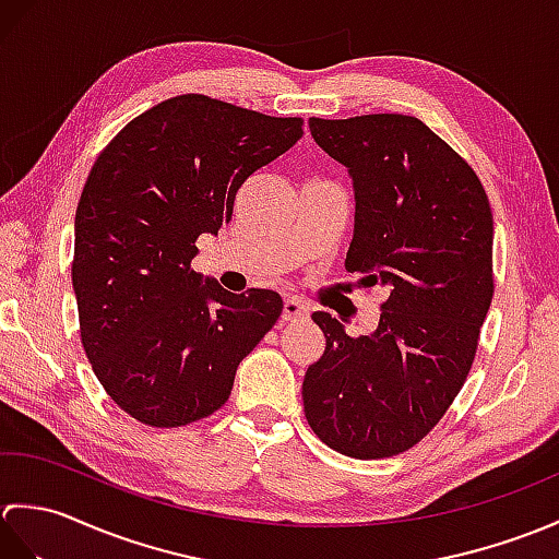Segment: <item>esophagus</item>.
<instances>
[{"label": "esophagus", "instance_id": "esophagus-1", "mask_svg": "<svg viewBox=\"0 0 559 559\" xmlns=\"http://www.w3.org/2000/svg\"><path fill=\"white\" fill-rule=\"evenodd\" d=\"M307 319V307L300 300H286L283 302V322H302Z\"/></svg>", "mask_w": 559, "mask_h": 559}]
</instances>
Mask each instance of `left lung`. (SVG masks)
<instances>
[{
  "label": "left lung",
  "instance_id": "obj_1",
  "mask_svg": "<svg viewBox=\"0 0 559 559\" xmlns=\"http://www.w3.org/2000/svg\"><path fill=\"white\" fill-rule=\"evenodd\" d=\"M310 132L353 177L346 269L389 295L370 336L312 314L326 350L307 367L305 418L341 454L396 456L442 420L476 358L495 293L490 201L418 117H310Z\"/></svg>",
  "mask_w": 559,
  "mask_h": 559
}]
</instances>
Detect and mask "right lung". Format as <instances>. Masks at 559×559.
Masks as SVG:
<instances>
[{"label":"right lung","mask_w":559,"mask_h":559,"mask_svg":"<svg viewBox=\"0 0 559 559\" xmlns=\"http://www.w3.org/2000/svg\"><path fill=\"white\" fill-rule=\"evenodd\" d=\"M302 136L199 93L134 117L93 163L76 206L71 286L93 372L124 413L182 427L228 401L237 365L283 312L278 293H228L192 269L199 235L237 189Z\"/></svg>","instance_id":"obj_1"}]
</instances>
